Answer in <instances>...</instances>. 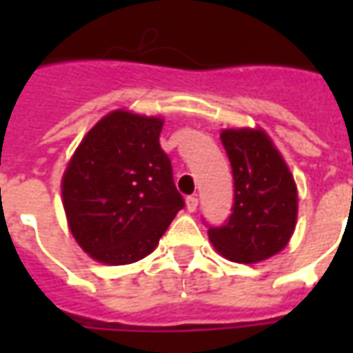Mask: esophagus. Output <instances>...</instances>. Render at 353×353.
<instances>
[{"mask_svg":"<svg viewBox=\"0 0 353 353\" xmlns=\"http://www.w3.org/2000/svg\"><path fill=\"white\" fill-rule=\"evenodd\" d=\"M196 208H199V199L196 196H187V210L189 212H196Z\"/></svg>","mask_w":353,"mask_h":353,"instance_id":"obj_1","label":"esophagus"}]
</instances>
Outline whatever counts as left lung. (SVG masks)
I'll return each mask as SVG.
<instances>
[{
	"label": "left lung",
	"instance_id": "left-lung-1",
	"mask_svg": "<svg viewBox=\"0 0 353 353\" xmlns=\"http://www.w3.org/2000/svg\"><path fill=\"white\" fill-rule=\"evenodd\" d=\"M221 141L232 168L234 204L208 236L223 257L259 263L288 245L296 225V185L265 130L227 128Z\"/></svg>",
	"mask_w": 353,
	"mask_h": 353
}]
</instances>
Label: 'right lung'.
I'll return each instance as SVG.
<instances>
[{
	"instance_id": "right-lung-1",
	"label": "right lung",
	"mask_w": 353,
	"mask_h": 353,
	"mask_svg": "<svg viewBox=\"0 0 353 353\" xmlns=\"http://www.w3.org/2000/svg\"><path fill=\"white\" fill-rule=\"evenodd\" d=\"M161 117L117 109L94 124L62 177L77 244L103 265H130L153 252L185 206L161 147Z\"/></svg>"
}]
</instances>
